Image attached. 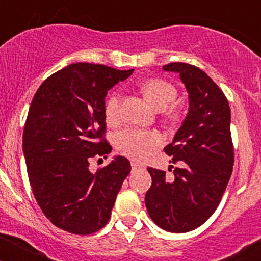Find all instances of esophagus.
Instances as JSON below:
<instances>
[{
    "instance_id": "1",
    "label": "esophagus",
    "mask_w": 261,
    "mask_h": 261,
    "mask_svg": "<svg viewBox=\"0 0 261 261\" xmlns=\"http://www.w3.org/2000/svg\"><path fill=\"white\" fill-rule=\"evenodd\" d=\"M130 165H132V170H140V168H142V165H141V163L135 162V161H133V162L130 163Z\"/></svg>"
}]
</instances>
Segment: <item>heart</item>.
<instances>
[{"mask_svg": "<svg viewBox=\"0 0 261 261\" xmlns=\"http://www.w3.org/2000/svg\"><path fill=\"white\" fill-rule=\"evenodd\" d=\"M141 91L147 102L150 103L156 110H163L172 102L176 96V89L168 81L162 78H150L141 85ZM119 94L114 93L108 96L105 105V116L107 123L115 124L119 120ZM170 116L172 119L177 116L175 110L170 111ZM159 137L156 133L144 129L128 128L124 129L116 136L117 150L124 155L132 159L141 161L147 153L153 150L158 145Z\"/></svg>", "mask_w": 261, "mask_h": 261, "instance_id": "b5f03b06", "label": "heart"}]
</instances>
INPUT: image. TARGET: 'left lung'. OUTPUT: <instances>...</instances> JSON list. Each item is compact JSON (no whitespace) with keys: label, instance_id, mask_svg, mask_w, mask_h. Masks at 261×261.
Listing matches in <instances>:
<instances>
[{"label":"left lung","instance_id":"left-lung-1","mask_svg":"<svg viewBox=\"0 0 261 261\" xmlns=\"http://www.w3.org/2000/svg\"><path fill=\"white\" fill-rule=\"evenodd\" d=\"M165 71L180 75L190 108L165 151L172 156L174 179L147 168L151 187L145 196L147 213L170 232H187L214 213L232 172L234 149L230 133L229 102L205 71L186 62H171Z\"/></svg>","mask_w":261,"mask_h":261}]
</instances>
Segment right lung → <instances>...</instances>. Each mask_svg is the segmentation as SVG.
<instances>
[{"mask_svg": "<svg viewBox=\"0 0 261 261\" xmlns=\"http://www.w3.org/2000/svg\"><path fill=\"white\" fill-rule=\"evenodd\" d=\"M133 73L99 64H70L36 91L23 130L32 193L55 226L87 235L105 227L130 163L121 155L91 172L90 159L112 147L105 140L108 90Z\"/></svg>", "mask_w": 261, "mask_h": 261, "instance_id": "obj_1", "label": "right lung"}]
</instances>
